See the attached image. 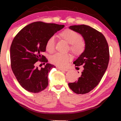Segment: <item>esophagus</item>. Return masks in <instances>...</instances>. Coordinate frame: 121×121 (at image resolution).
Instances as JSON below:
<instances>
[{
  "label": "esophagus",
  "instance_id": "34e87169",
  "mask_svg": "<svg viewBox=\"0 0 121 121\" xmlns=\"http://www.w3.org/2000/svg\"><path fill=\"white\" fill-rule=\"evenodd\" d=\"M58 69L61 71H67L68 70V69H67V68H60V67H58Z\"/></svg>",
  "mask_w": 121,
  "mask_h": 121
}]
</instances>
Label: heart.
I'll return each instance as SVG.
<instances>
[{"label":"heart","mask_w":121,"mask_h":121,"mask_svg":"<svg viewBox=\"0 0 121 121\" xmlns=\"http://www.w3.org/2000/svg\"><path fill=\"white\" fill-rule=\"evenodd\" d=\"M59 36L69 44V49L75 54H80L85 50V41L81 39L80 34L75 30L70 29H65L60 33ZM46 48L49 53H53L54 52L55 49V39L53 36H51L47 39ZM71 60L72 56L69 54L58 53L50 57L51 63L61 67L67 66Z\"/></svg>","instance_id":"obj_1"}]
</instances>
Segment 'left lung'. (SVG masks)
I'll return each mask as SVG.
<instances>
[{"mask_svg": "<svg viewBox=\"0 0 121 121\" xmlns=\"http://www.w3.org/2000/svg\"><path fill=\"white\" fill-rule=\"evenodd\" d=\"M69 29L82 35L85 48L74 62L77 69H80L78 66L83 67L81 75L68 85L75 93L85 94L94 89L104 75L109 60V47L105 36L89 26H71Z\"/></svg>", "mask_w": 121, "mask_h": 121, "instance_id": "1", "label": "left lung"}]
</instances>
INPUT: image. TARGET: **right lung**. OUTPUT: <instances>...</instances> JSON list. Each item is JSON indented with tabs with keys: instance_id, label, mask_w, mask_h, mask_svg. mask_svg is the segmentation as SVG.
<instances>
[{
	"instance_id": "1",
	"label": "right lung",
	"mask_w": 121,
	"mask_h": 121,
	"mask_svg": "<svg viewBox=\"0 0 121 121\" xmlns=\"http://www.w3.org/2000/svg\"><path fill=\"white\" fill-rule=\"evenodd\" d=\"M64 27L36 22L23 28L13 39L10 46L11 67L19 83L27 91L37 93L48 86V73L54 65L47 63L44 67L39 68L36 63L45 64L48 61L42 54L46 52V41Z\"/></svg>"
}]
</instances>
